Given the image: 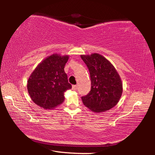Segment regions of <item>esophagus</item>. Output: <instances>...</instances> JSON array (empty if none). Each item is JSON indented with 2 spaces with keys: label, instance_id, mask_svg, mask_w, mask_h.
<instances>
[{
  "label": "esophagus",
  "instance_id": "1",
  "mask_svg": "<svg viewBox=\"0 0 155 155\" xmlns=\"http://www.w3.org/2000/svg\"><path fill=\"white\" fill-rule=\"evenodd\" d=\"M77 89H78L77 85H72V90H74V91H77Z\"/></svg>",
  "mask_w": 155,
  "mask_h": 155
}]
</instances>
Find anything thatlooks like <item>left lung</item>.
Segmentation results:
<instances>
[{"label": "left lung", "mask_w": 155, "mask_h": 155, "mask_svg": "<svg viewBox=\"0 0 155 155\" xmlns=\"http://www.w3.org/2000/svg\"><path fill=\"white\" fill-rule=\"evenodd\" d=\"M91 78V90L81 97L83 104L96 113L106 111L116 105L122 94V83L114 65L98 53L81 55Z\"/></svg>", "instance_id": "left-lung-1"}]
</instances>
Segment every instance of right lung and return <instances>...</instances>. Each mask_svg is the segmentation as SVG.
<instances>
[{"mask_svg": "<svg viewBox=\"0 0 155 155\" xmlns=\"http://www.w3.org/2000/svg\"><path fill=\"white\" fill-rule=\"evenodd\" d=\"M68 59V55L53 54L36 67L27 81L28 92L33 103L51 109L64 101V92L72 88L64 72Z\"/></svg>", "mask_w": 155, "mask_h": 155, "instance_id": "obj_1", "label": "right lung"}]
</instances>
